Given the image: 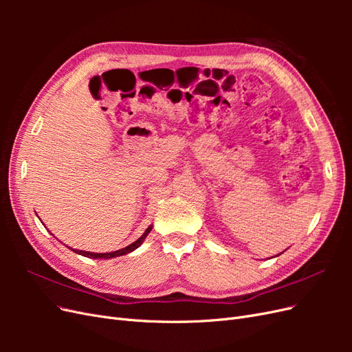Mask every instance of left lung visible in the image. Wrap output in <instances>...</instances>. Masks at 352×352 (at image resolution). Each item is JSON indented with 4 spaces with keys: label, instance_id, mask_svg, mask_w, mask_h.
I'll use <instances>...</instances> for the list:
<instances>
[{
    "label": "left lung",
    "instance_id": "8db88e82",
    "mask_svg": "<svg viewBox=\"0 0 352 352\" xmlns=\"http://www.w3.org/2000/svg\"><path fill=\"white\" fill-rule=\"evenodd\" d=\"M280 254H282V252H280ZM276 257H278V255H276Z\"/></svg>",
    "mask_w": 352,
    "mask_h": 352
}]
</instances>
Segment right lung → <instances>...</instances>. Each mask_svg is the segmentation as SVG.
<instances>
[{
  "instance_id": "obj_1",
  "label": "right lung",
  "mask_w": 352,
  "mask_h": 352,
  "mask_svg": "<svg viewBox=\"0 0 352 352\" xmlns=\"http://www.w3.org/2000/svg\"><path fill=\"white\" fill-rule=\"evenodd\" d=\"M151 229H153V225H150L146 228V230L142 233V236L141 238H138L135 242H132L131 245H127V247H124V248H122V250H117V251H113V252H89V251H82V250H73V248H70L73 252H76V254H79V255H83V257H88V258H95V260H100V258H102V260H107V258H114V257H120V255H124V254H129V252H132V251H135L136 248H140L141 245H142V242L145 241V238L148 236V233L151 232Z\"/></svg>"
}]
</instances>
